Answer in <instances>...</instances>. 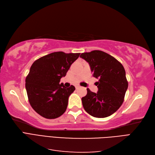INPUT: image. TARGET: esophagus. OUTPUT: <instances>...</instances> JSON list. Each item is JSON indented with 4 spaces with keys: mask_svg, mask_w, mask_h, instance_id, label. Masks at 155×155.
<instances>
[{
    "mask_svg": "<svg viewBox=\"0 0 155 155\" xmlns=\"http://www.w3.org/2000/svg\"><path fill=\"white\" fill-rule=\"evenodd\" d=\"M79 88H80V86H79V85H77V86H76V89H78Z\"/></svg>",
    "mask_w": 155,
    "mask_h": 155,
    "instance_id": "34e87169",
    "label": "esophagus"
}]
</instances>
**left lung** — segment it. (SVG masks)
Segmentation results:
<instances>
[{
  "instance_id": "left-lung-1",
  "label": "left lung",
  "mask_w": 155,
  "mask_h": 155,
  "mask_svg": "<svg viewBox=\"0 0 155 155\" xmlns=\"http://www.w3.org/2000/svg\"><path fill=\"white\" fill-rule=\"evenodd\" d=\"M80 58L88 63L93 76L98 79L97 93L87 88L82 97L84 109L96 118L112 115L122 105L128 82L125 70L118 60L100 50L82 53Z\"/></svg>"
}]
</instances>
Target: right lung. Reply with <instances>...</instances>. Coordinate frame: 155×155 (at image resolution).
Segmentation results:
<instances>
[{
    "mask_svg": "<svg viewBox=\"0 0 155 155\" xmlns=\"http://www.w3.org/2000/svg\"><path fill=\"white\" fill-rule=\"evenodd\" d=\"M80 53H51L35 61L26 78L28 97L37 113L47 119H55L66 111L70 95L75 91L71 85L59 84Z\"/></svg>",
    "mask_w": 155,
    "mask_h": 155,
    "instance_id": "add662e5",
    "label": "right lung"
}]
</instances>
